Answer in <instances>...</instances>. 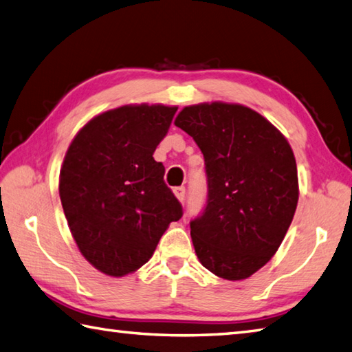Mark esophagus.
Segmentation results:
<instances>
[{
	"mask_svg": "<svg viewBox=\"0 0 352 352\" xmlns=\"http://www.w3.org/2000/svg\"><path fill=\"white\" fill-rule=\"evenodd\" d=\"M173 191H175V196L179 199V201H181V202L185 201V196H187V190H185V187H176Z\"/></svg>",
	"mask_w": 352,
	"mask_h": 352,
	"instance_id": "obj_1",
	"label": "esophagus"
}]
</instances>
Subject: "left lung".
Instances as JSON below:
<instances>
[{
	"mask_svg": "<svg viewBox=\"0 0 352 352\" xmlns=\"http://www.w3.org/2000/svg\"><path fill=\"white\" fill-rule=\"evenodd\" d=\"M175 125L205 159L207 205L190 222L199 262L222 279H247L276 254L294 217L293 150L268 119L241 104L190 105Z\"/></svg>",
	"mask_w": 352,
	"mask_h": 352,
	"instance_id": "8db88e82",
	"label": "left lung"
}]
</instances>
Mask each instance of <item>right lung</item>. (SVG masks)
Here are the masks:
<instances>
[{
    "instance_id": "1",
    "label": "right lung",
    "mask_w": 352,
    "mask_h": 352,
    "mask_svg": "<svg viewBox=\"0 0 352 352\" xmlns=\"http://www.w3.org/2000/svg\"><path fill=\"white\" fill-rule=\"evenodd\" d=\"M177 107L122 105L95 116L73 138L59 173V197L81 254L122 277L153 256L182 205L153 153Z\"/></svg>"
}]
</instances>
